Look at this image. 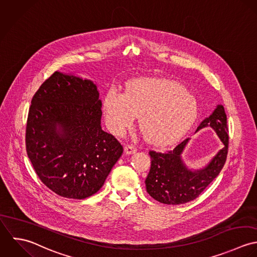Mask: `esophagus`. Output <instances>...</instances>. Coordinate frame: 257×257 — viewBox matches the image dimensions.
Returning <instances> with one entry per match:
<instances>
[{
  "instance_id": "1",
  "label": "esophagus",
  "mask_w": 257,
  "mask_h": 257,
  "mask_svg": "<svg viewBox=\"0 0 257 257\" xmlns=\"http://www.w3.org/2000/svg\"><path fill=\"white\" fill-rule=\"evenodd\" d=\"M124 152L126 155L135 154L137 152V148H135L133 145H126L124 147Z\"/></svg>"
}]
</instances>
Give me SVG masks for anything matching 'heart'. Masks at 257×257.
Here are the masks:
<instances>
[{"instance_id":"obj_1","label":"heart","mask_w":257,"mask_h":257,"mask_svg":"<svg viewBox=\"0 0 257 257\" xmlns=\"http://www.w3.org/2000/svg\"><path fill=\"white\" fill-rule=\"evenodd\" d=\"M197 98L176 81L144 77L129 81L122 93L111 87L105 93V122L114 135L129 129L136 116L147 139L157 145L170 144L183 136L198 116Z\"/></svg>"}]
</instances>
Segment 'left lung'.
I'll use <instances>...</instances> for the list:
<instances>
[{
    "instance_id": "8db88e82",
    "label": "left lung",
    "mask_w": 257,
    "mask_h": 257,
    "mask_svg": "<svg viewBox=\"0 0 257 257\" xmlns=\"http://www.w3.org/2000/svg\"><path fill=\"white\" fill-rule=\"evenodd\" d=\"M206 127L214 130L223 147L202 168H190L183 159L191 138L167 153L150 152L151 169L145 184L148 194L156 201L174 205L189 203L197 199L218 176L224 166L228 149L226 115L221 104L201 122L196 133Z\"/></svg>"
}]
</instances>
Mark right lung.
<instances>
[{"instance_id":"1","label":"right lung","mask_w":257,"mask_h":257,"mask_svg":"<svg viewBox=\"0 0 257 257\" xmlns=\"http://www.w3.org/2000/svg\"><path fill=\"white\" fill-rule=\"evenodd\" d=\"M101 107L92 80L60 71L32 99L27 153L39 178L58 196L82 200L94 195L123 153L101 128Z\"/></svg>"}]
</instances>
